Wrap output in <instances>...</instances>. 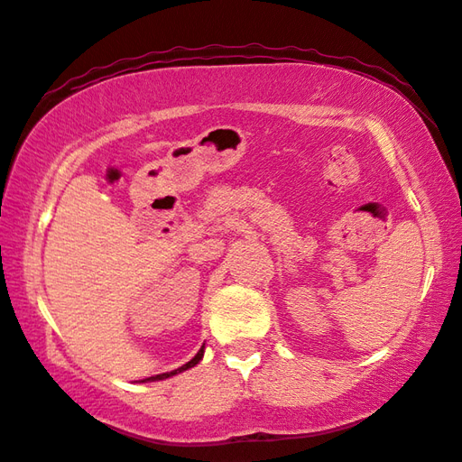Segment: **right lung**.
I'll use <instances>...</instances> for the list:
<instances>
[{"label":"right lung","instance_id":"obj_1","mask_svg":"<svg viewBox=\"0 0 462 462\" xmlns=\"http://www.w3.org/2000/svg\"><path fill=\"white\" fill-rule=\"evenodd\" d=\"M202 357H204V346L199 349V353H196V356L189 361V363H184L182 367H179V369H174V371H166V373H161V375H154V377H149V379H143L141 383H149V381H162V379H169V377H172V375H179V373H182V371H186V369H190V367H194V365H199V363L202 361Z\"/></svg>","mask_w":462,"mask_h":462}]
</instances>
